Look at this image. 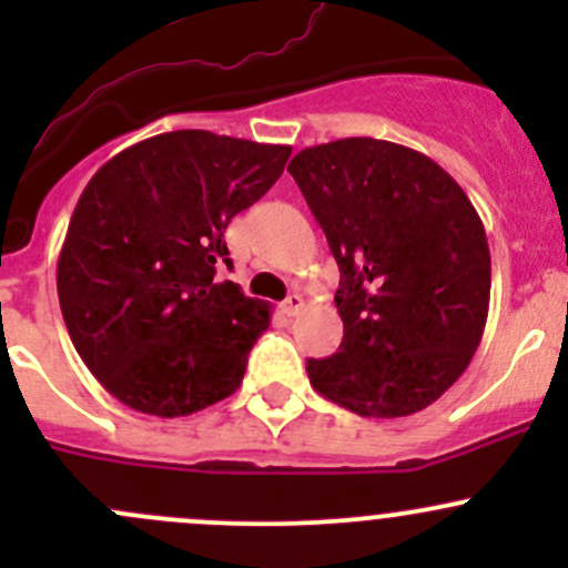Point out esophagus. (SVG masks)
<instances>
[{
  "label": "esophagus",
  "instance_id": "34e87169",
  "mask_svg": "<svg viewBox=\"0 0 568 568\" xmlns=\"http://www.w3.org/2000/svg\"><path fill=\"white\" fill-rule=\"evenodd\" d=\"M302 311H305V300H302L300 294H291L288 300L283 302V313H285V316H300Z\"/></svg>",
  "mask_w": 568,
  "mask_h": 568
}]
</instances>
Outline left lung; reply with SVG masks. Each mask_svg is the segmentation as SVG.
I'll list each match as a JSON object with an SVG mask.
<instances>
[{
	"instance_id": "obj_1",
	"label": "left lung",
	"mask_w": 568,
	"mask_h": 568,
	"mask_svg": "<svg viewBox=\"0 0 568 568\" xmlns=\"http://www.w3.org/2000/svg\"><path fill=\"white\" fill-rule=\"evenodd\" d=\"M288 173L341 268L343 341L307 359L311 385L359 417L426 409L484 335L491 257L478 211L437 162L374 136L305 148Z\"/></svg>"
}]
</instances>
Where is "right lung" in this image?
I'll return each instance as SVG.
<instances>
[{"mask_svg":"<svg viewBox=\"0 0 568 568\" xmlns=\"http://www.w3.org/2000/svg\"><path fill=\"white\" fill-rule=\"evenodd\" d=\"M288 145L183 129L112 156L84 186L57 296L90 374L120 404L183 417L242 385L268 305L231 280L222 231L272 189Z\"/></svg>","mask_w":568,"mask_h":568,"instance_id":"1","label":"right lung"}]
</instances>
